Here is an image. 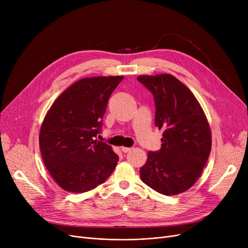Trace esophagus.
Segmentation results:
<instances>
[{"mask_svg": "<svg viewBox=\"0 0 248 248\" xmlns=\"http://www.w3.org/2000/svg\"><path fill=\"white\" fill-rule=\"evenodd\" d=\"M132 150V148H126V147H122V151L124 152V153H128L129 151Z\"/></svg>", "mask_w": 248, "mask_h": 248, "instance_id": "34e87169", "label": "esophagus"}]
</instances>
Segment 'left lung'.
Wrapping results in <instances>:
<instances>
[{"label": "left lung", "mask_w": 248, "mask_h": 248, "mask_svg": "<svg viewBox=\"0 0 248 248\" xmlns=\"http://www.w3.org/2000/svg\"><path fill=\"white\" fill-rule=\"evenodd\" d=\"M154 95L155 124L163 131L161 150L149 152L140 179L160 194L173 196L199 179L211 152L209 123L192 91L171 74L140 75Z\"/></svg>", "instance_id": "8db88e82"}]
</instances>
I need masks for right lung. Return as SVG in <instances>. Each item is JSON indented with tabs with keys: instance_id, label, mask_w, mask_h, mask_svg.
Masks as SVG:
<instances>
[{
	"instance_id": "add662e5",
	"label": "right lung",
	"mask_w": 248,
	"mask_h": 248,
	"mask_svg": "<svg viewBox=\"0 0 248 248\" xmlns=\"http://www.w3.org/2000/svg\"><path fill=\"white\" fill-rule=\"evenodd\" d=\"M124 76L86 77L74 82L47 111L39 133L45 167L67 192L83 193L104 183L119 157L106 142L94 140L112 91Z\"/></svg>"
}]
</instances>
